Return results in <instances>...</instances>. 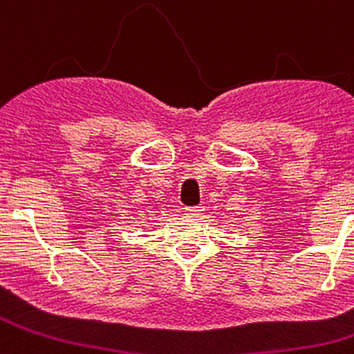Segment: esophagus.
Masks as SVG:
<instances>
[{"label": "esophagus", "mask_w": 354, "mask_h": 354, "mask_svg": "<svg viewBox=\"0 0 354 354\" xmlns=\"http://www.w3.org/2000/svg\"><path fill=\"white\" fill-rule=\"evenodd\" d=\"M202 211H204V209L200 207H186V214H189V216H198V214H202Z\"/></svg>", "instance_id": "obj_1"}]
</instances>
